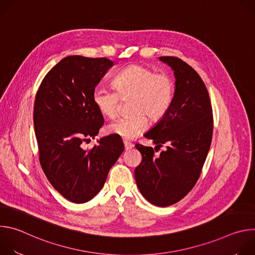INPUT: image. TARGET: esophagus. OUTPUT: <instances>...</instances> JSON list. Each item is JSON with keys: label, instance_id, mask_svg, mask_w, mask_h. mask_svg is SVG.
<instances>
[{"label": "esophagus", "instance_id": "obj_1", "mask_svg": "<svg viewBox=\"0 0 255 255\" xmlns=\"http://www.w3.org/2000/svg\"><path fill=\"white\" fill-rule=\"evenodd\" d=\"M124 146H125V149L128 150V149H131V148L134 146V145H133L131 142L124 140Z\"/></svg>", "mask_w": 255, "mask_h": 255}]
</instances>
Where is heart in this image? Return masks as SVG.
Returning <instances> with one entry per match:
<instances>
[{
	"mask_svg": "<svg viewBox=\"0 0 255 255\" xmlns=\"http://www.w3.org/2000/svg\"><path fill=\"white\" fill-rule=\"evenodd\" d=\"M113 90L96 88L93 103L101 115L113 119L117 116L120 100L128 101L131 113L106 127L109 134L133 139L147 127L146 116L151 121L160 120L168 111L174 96L172 79L141 64H132L121 70L112 81Z\"/></svg>",
	"mask_w": 255,
	"mask_h": 255,
	"instance_id": "heart-1",
	"label": "heart"
}]
</instances>
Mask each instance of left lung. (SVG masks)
<instances>
[{
    "label": "left lung",
    "instance_id": "1",
    "mask_svg": "<svg viewBox=\"0 0 255 255\" xmlns=\"http://www.w3.org/2000/svg\"><path fill=\"white\" fill-rule=\"evenodd\" d=\"M174 71L175 91L167 113L144 137L167 148L158 157L152 147L137 143L142 155L134 175L149 203L173 205L186 197L198 181L213 135V111L208 90L198 72L174 56H160Z\"/></svg>",
    "mask_w": 255,
    "mask_h": 255
}]
</instances>
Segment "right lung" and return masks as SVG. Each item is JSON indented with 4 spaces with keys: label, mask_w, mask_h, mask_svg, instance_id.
I'll use <instances>...</instances> for the list:
<instances>
[{
    "label": "right lung",
    "mask_w": 255,
    "mask_h": 255,
    "mask_svg": "<svg viewBox=\"0 0 255 255\" xmlns=\"http://www.w3.org/2000/svg\"><path fill=\"white\" fill-rule=\"evenodd\" d=\"M113 65L106 57H64L36 93L33 121L39 162L52 187L72 203L92 200L124 151L122 139L113 134L98 140L91 149L82 147L104 124L93 92Z\"/></svg>",
    "instance_id": "1"
}]
</instances>
